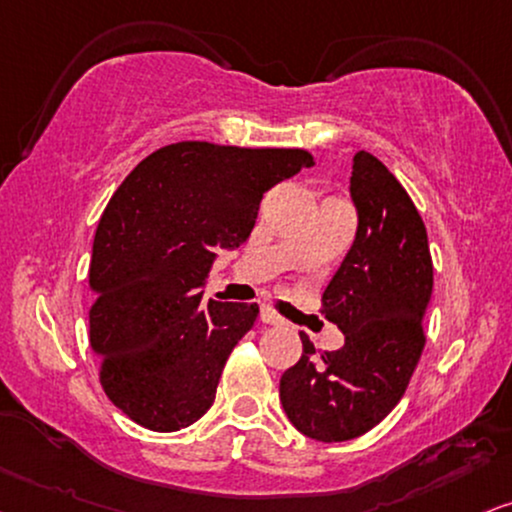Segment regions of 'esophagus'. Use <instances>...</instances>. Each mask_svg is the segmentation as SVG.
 <instances>
[{
    "label": "esophagus",
    "instance_id": "34e87169",
    "mask_svg": "<svg viewBox=\"0 0 512 512\" xmlns=\"http://www.w3.org/2000/svg\"><path fill=\"white\" fill-rule=\"evenodd\" d=\"M260 319H262L264 323H269V326H281V323H283L281 316H278L271 307H262V309H260Z\"/></svg>",
    "mask_w": 512,
    "mask_h": 512
}]
</instances>
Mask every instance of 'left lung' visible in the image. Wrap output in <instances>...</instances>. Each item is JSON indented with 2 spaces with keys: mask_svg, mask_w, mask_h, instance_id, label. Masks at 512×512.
Here are the masks:
<instances>
[{
  "mask_svg": "<svg viewBox=\"0 0 512 512\" xmlns=\"http://www.w3.org/2000/svg\"><path fill=\"white\" fill-rule=\"evenodd\" d=\"M349 196L357 236L321 297L345 345L319 354L300 333L302 357L278 385L290 423L319 442L364 435L399 404L423 354L432 297L428 231L397 177L359 151Z\"/></svg>",
  "mask_w": 512,
  "mask_h": 512,
  "instance_id": "obj_1",
  "label": "left lung"
}]
</instances>
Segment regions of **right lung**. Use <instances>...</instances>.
Listing matches in <instances>:
<instances>
[{
    "label": "right lung",
    "mask_w": 512,
    "mask_h": 512,
    "mask_svg": "<svg viewBox=\"0 0 512 512\" xmlns=\"http://www.w3.org/2000/svg\"><path fill=\"white\" fill-rule=\"evenodd\" d=\"M314 158L302 148L179 141L127 174L96 226L89 342L108 399L153 432L189 428L260 307L203 302L217 250L248 241L260 200Z\"/></svg>",
    "instance_id": "1"
}]
</instances>
